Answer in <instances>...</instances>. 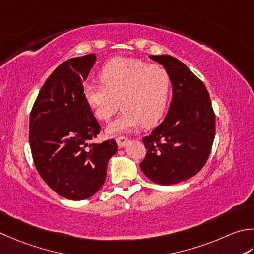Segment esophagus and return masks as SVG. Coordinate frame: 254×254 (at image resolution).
Wrapping results in <instances>:
<instances>
[{
    "mask_svg": "<svg viewBox=\"0 0 254 254\" xmlns=\"http://www.w3.org/2000/svg\"><path fill=\"white\" fill-rule=\"evenodd\" d=\"M117 143H118V146L119 147H124L127 145V137H124V136H118L117 137Z\"/></svg>",
    "mask_w": 254,
    "mask_h": 254,
    "instance_id": "obj_1",
    "label": "esophagus"
}]
</instances>
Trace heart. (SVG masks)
Here are the masks:
<instances>
[{
	"label": "heart",
	"mask_w": 254,
	"mask_h": 254,
	"mask_svg": "<svg viewBox=\"0 0 254 254\" xmlns=\"http://www.w3.org/2000/svg\"><path fill=\"white\" fill-rule=\"evenodd\" d=\"M102 84L84 83L83 97L94 116L108 121L119 109L121 116L109 124L112 135L131 131L142 123L151 127L161 120L171 96V77L160 64L142 59L114 57L99 72Z\"/></svg>",
	"instance_id": "1"
}]
</instances>
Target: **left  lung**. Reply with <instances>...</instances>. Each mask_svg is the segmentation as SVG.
<instances>
[{
	"mask_svg": "<svg viewBox=\"0 0 254 254\" xmlns=\"http://www.w3.org/2000/svg\"><path fill=\"white\" fill-rule=\"evenodd\" d=\"M150 58L166 69L173 98L164 121L143 138L144 175L160 185L188 180L205 165L215 140V112L205 84L186 64L170 55Z\"/></svg>",
	"mask_w": 254,
	"mask_h": 254,
	"instance_id": "1",
	"label": "left lung"
}]
</instances>
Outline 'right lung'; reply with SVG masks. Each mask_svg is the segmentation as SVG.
Segmentation results:
<instances>
[{
    "label": "right lung",
    "instance_id": "1",
    "mask_svg": "<svg viewBox=\"0 0 254 254\" xmlns=\"http://www.w3.org/2000/svg\"><path fill=\"white\" fill-rule=\"evenodd\" d=\"M96 55L68 59L55 69L39 91L29 117L34 164L45 183L67 199L83 200L104 184L117 153L114 140L92 141L101 127L84 100L83 81Z\"/></svg>",
    "mask_w": 254,
    "mask_h": 254
}]
</instances>
